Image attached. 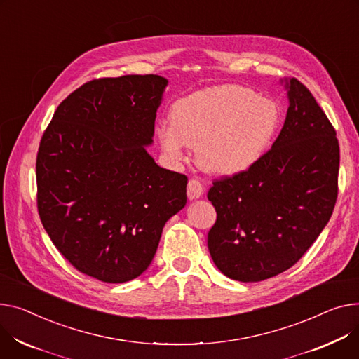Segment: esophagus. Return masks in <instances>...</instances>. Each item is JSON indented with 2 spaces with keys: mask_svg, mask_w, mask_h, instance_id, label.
Wrapping results in <instances>:
<instances>
[{
  "mask_svg": "<svg viewBox=\"0 0 359 359\" xmlns=\"http://www.w3.org/2000/svg\"><path fill=\"white\" fill-rule=\"evenodd\" d=\"M203 184L198 179H190L187 183V198L190 201L199 199L203 195Z\"/></svg>",
  "mask_w": 359,
  "mask_h": 359,
  "instance_id": "obj_1",
  "label": "esophagus"
}]
</instances>
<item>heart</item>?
I'll return each instance as SVG.
<instances>
[{"mask_svg":"<svg viewBox=\"0 0 359 359\" xmlns=\"http://www.w3.org/2000/svg\"><path fill=\"white\" fill-rule=\"evenodd\" d=\"M280 126L278 107L241 85L210 86L179 98L170 124L156 127L167 161L182 165L196 147L203 169L217 176L248 172L264 157Z\"/></svg>","mask_w":359,"mask_h":359,"instance_id":"heart-1","label":"heart"}]
</instances>
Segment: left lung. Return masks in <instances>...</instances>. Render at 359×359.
Wrapping results in <instances>:
<instances>
[{
  "instance_id": "obj_1",
  "label": "left lung",
  "mask_w": 359,
  "mask_h": 359,
  "mask_svg": "<svg viewBox=\"0 0 359 359\" xmlns=\"http://www.w3.org/2000/svg\"><path fill=\"white\" fill-rule=\"evenodd\" d=\"M281 83L289 109L271 149L252 169L215 180L208 192L218 215L208 233L210 257L221 273L244 283L294 266L338 198L337 131L303 83Z\"/></svg>"
}]
</instances>
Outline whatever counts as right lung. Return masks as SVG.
Masks as SVG:
<instances>
[{"mask_svg": "<svg viewBox=\"0 0 359 359\" xmlns=\"http://www.w3.org/2000/svg\"><path fill=\"white\" fill-rule=\"evenodd\" d=\"M167 83L158 75L90 81L57 107L40 141L41 224L72 266L104 283L144 273L165 222L186 205L187 177L146 149Z\"/></svg>", "mask_w": 359, "mask_h": 359, "instance_id": "obj_1", "label": "right lung"}]
</instances>
